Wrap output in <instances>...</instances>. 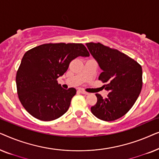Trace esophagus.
Segmentation results:
<instances>
[{
	"mask_svg": "<svg viewBox=\"0 0 159 159\" xmlns=\"http://www.w3.org/2000/svg\"><path fill=\"white\" fill-rule=\"evenodd\" d=\"M79 91L80 93H82V94H84V95H88L89 93H88V92H86V91H84L83 89H82V88H80V89H79Z\"/></svg>",
	"mask_w": 159,
	"mask_h": 159,
	"instance_id": "34e87169",
	"label": "esophagus"
}]
</instances>
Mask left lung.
Here are the masks:
<instances>
[{
    "mask_svg": "<svg viewBox=\"0 0 159 159\" xmlns=\"http://www.w3.org/2000/svg\"><path fill=\"white\" fill-rule=\"evenodd\" d=\"M86 45L102 70L98 80L109 92L104 99L95 94L97 103L91 112L103 121H114L127 114L138 99L143 86L142 67L125 53L100 43Z\"/></svg>",
    "mask_w": 159,
    "mask_h": 159,
    "instance_id": "8db88e82",
    "label": "left lung"
}]
</instances>
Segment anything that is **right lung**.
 <instances>
[{
    "instance_id": "right-lung-1",
    "label": "right lung",
    "mask_w": 159,
    "mask_h": 159,
    "mask_svg": "<svg viewBox=\"0 0 159 159\" xmlns=\"http://www.w3.org/2000/svg\"><path fill=\"white\" fill-rule=\"evenodd\" d=\"M90 56L82 43H48L26 52L16 72L19 101L27 111L41 121H52L68 111L76 94L65 90L57 79L78 56Z\"/></svg>"
}]
</instances>
